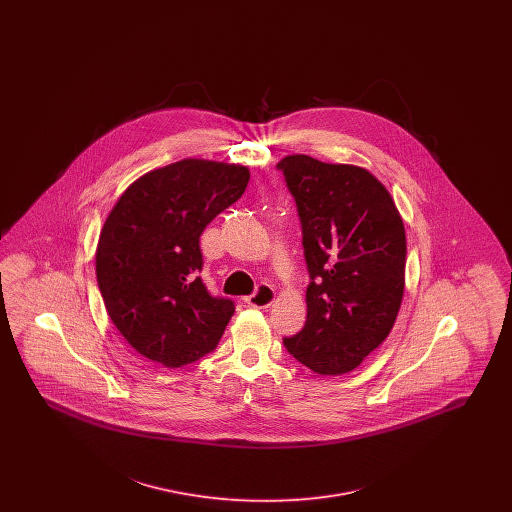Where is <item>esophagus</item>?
<instances>
[{"mask_svg": "<svg viewBox=\"0 0 512 512\" xmlns=\"http://www.w3.org/2000/svg\"><path fill=\"white\" fill-rule=\"evenodd\" d=\"M274 299H276L274 290H272L270 286H267V284H261V286L257 288V292L253 293V295H247L244 301L249 307L267 309V307H270V305L274 303Z\"/></svg>", "mask_w": 512, "mask_h": 512, "instance_id": "esophagus-1", "label": "esophagus"}]
</instances>
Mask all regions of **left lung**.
<instances>
[{
	"mask_svg": "<svg viewBox=\"0 0 512 512\" xmlns=\"http://www.w3.org/2000/svg\"><path fill=\"white\" fill-rule=\"evenodd\" d=\"M278 169L297 203L311 274L305 326L284 345L313 372L340 376L395 324L405 292L403 219L386 186L363 167L288 155Z\"/></svg>",
	"mask_w": 512,
	"mask_h": 512,
	"instance_id": "left-lung-1",
	"label": "left lung"
}]
</instances>
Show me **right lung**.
Here are the masks:
<instances>
[{
	"instance_id": "1",
	"label": "right lung",
	"mask_w": 512,
	"mask_h": 512,
	"mask_svg": "<svg viewBox=\"0 0 512 512\" xmlns=\"http://www.w3.org/2000/svg\"><path fill=\"white\" fill-rule=\"evenodd\" d=\"M247 182L242 165L182 159L134 180L105 219L99 292L122 338L149 361L190 365L222 338L234 303L209 295L197 276L199 236Z\"/></svg>"
}]
</instances>
